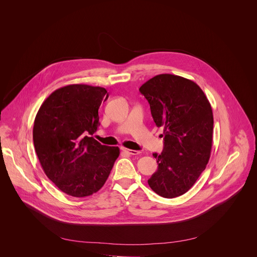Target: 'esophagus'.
Segmentation results:
<instances>
[{
	"label": "esophagus",
	"instance_id": "34e87169",
	"mask_svg": "<svg viewBox=\"0 0 257 257\" xmlns=\"http://www.w3.org/2000/svg\"><path fill=\"white\" fill-rule=\"evenodd\" d=\"M121 151L126 153V154H130V155H138L140 154L141 152L138 151V150H134V149H126V148H121Z\"/></svg>",
	"mask_w": 257,
	"mask_h": 257
}]
</instances>
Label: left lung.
<instances>
[{"label":"left lung","instance_id":"left-lung-1","mask_svg":"<svg viewBox=\"0 0 257 257\" xmlns=\"http://www.w3.org/2000/svg\"><path fill=\"white\" fill-rule=\"evenodd\" d=\"M140 92L149 103L155 124L164 128L163 151L153 153L158 169L147 182L163 198L179 197L209 162L214 127L211 104L195 82L172 74L154 76Z\"/></svg>","mask_w":257,"mask_h":257}]
</instances>
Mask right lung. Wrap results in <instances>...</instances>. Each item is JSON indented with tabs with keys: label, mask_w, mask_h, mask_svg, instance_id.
I'll return each instance as SVG.
<instances>
[{
	"label": "right lung",
	"mask_w": 257,
	"mask_h": 257,
	"mask_svg": "<svg viewBox=\"0 0 257 257\" xmlns=\"http://www.w3.org/2000/svg\"><path fill=\"white\" fill-rule=\"evenodd\" d=\"M108 97L102 87L67 85L52 92L37 111L33 138L40 165L59 190L72 197L98 192L119 155L118 147L102 146L91 137Z\"/></svg>",
	"instance_id": "obj_1"
}]
</instances>
